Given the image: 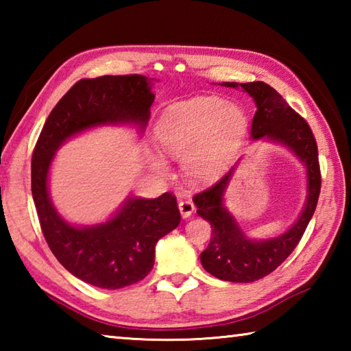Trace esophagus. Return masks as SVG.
I'll return each instance as SVG.
<instances>
[{"mask_svg":"<svg viewBox=\"0 0 351 351\" xmlns=\"http://www.w3.org/2000/svg\"><path fill=\"white\" fill-rule=\"evenodd\" d=\"M178 207H180V212L182 218H189L190 215H192L193 210H195V204L192 199H181L180 204H178Z\"/></svg>","mask_w":351,"mask_h":351,"instance_id":"34e87169","label":"esophagus"}]
</instances>
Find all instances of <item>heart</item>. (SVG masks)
Returning a JSON list of instances; mask_svg holds the SVG:
<instances>
[{"mask_svg":"<svg viewBox=\"0 0 351 351\" xmlns=\"http://www.w3.org/2000/svg\"><path fill=\"white\" fill-rule=\"evenodd\" d=\"M246 114L219 97H195L169 106L154 127V136L171 158L182 159L186 175L209 182L228 169L246 133ZM162 169V162H156Z\"/></svg>","mask_w":351,"mask_h":351,"instance_id":"obj_1","label":"heart"}]
</instances>
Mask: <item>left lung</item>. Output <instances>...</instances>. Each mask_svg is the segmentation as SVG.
I'll return each instance as SVG.
<instances>
[{
    "instance_id": "8db88e82",
    "label": "left lung",
    "mask_w": 351,
    "mask_h": 351,
    "mask_svg": "<svg viewBox=\"0 0 351 351\" xmlns=\"http://www.w3.org/2000/svg\"><path fill=\"white\" fill-rule=\"evenodd\" d=\"M223 85L241 86L255 100L257 111L252 119V139L268 138L282 142L305 162L308 170V199L304 212L288 232L272 240L254 241L246 239L232 215L224 209L223 193L234 169L213 186L193 197V203L198 207L197 213L212 226L209 246L201 254L204 269L219 280L249 283L276 271L299 245L316 210L322 176L317 144L311 127L274 88L265 82H224Z\"/></svg>"
}]
</instances>
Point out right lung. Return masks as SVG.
Here are the masks:
<instances>
[{"label": "right lung", "mask_w": 351, "mask_h": 351, "mask_svg": "<svg viewBox=\"0 0 351 351\" xmlns=\"http://www.w3.org/2000/svg\"><path fill=\"white\" fill-rule=\"evenodd\" d=\"M145 75H102L82 79L58 100L46 119L32 153L31 182L41 232L56 258L80 280L119 289L145 278L154 265V246L181 221L176 197L130 198L108 223L74 228L51 204L47 171L64 139L104 123L147 125L154 100Z\"/></svg>", "instance_id": "add662e5"}]
</instances>
